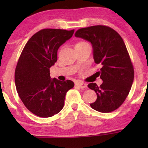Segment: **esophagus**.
Returning a JSON list of instances; mask_svg holds the SVG:
<instances>
[{
    "mask_svg": "<svg viewBox=\"0 0 148 148\" xmlns=\"http://www.w3.org/2000/svg\"><path fill=\"white\" fill-rule=\"evenodd\" d=\"M76 85L82 89H84V88H86V87H87V84L84 83V82H77Z\"/></svg>",
    "mask_w": 148,
    "mask_h": 148,
    "instance_id": "34e87169",
    "label": "esophagus"
}]
</instances>
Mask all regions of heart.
<instances>
[{
	"mask_svg": "<svg viewBox=\"0 0 148 148\" xmlns=\"http://www.w3.org/2000/svg\"><path fill=\"white\" fill-rule=\"evenodd\" d=\"M79 43H85V42H79Z\"/></svg>",
	"mask_w": 148,
	"mask_h": 148,
	"instance_id": "1",
	"label": "heart"
}]
</instances>
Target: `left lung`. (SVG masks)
Instances as JSON below:
<instances>
[{
	"label": "left lung",
	"mask_w": 148,
	"mask_h": 148,
	"mask_svg": "<svg viewBox=\"0 0 148 148\" xmlns=\"http://www.w3.org/2000/svg\"><path fill=\"white\" fill-rule=\"evenodd\" d=\"M75 36L91 42L95 62L101 66L97 72L102 84L88 85L97 96L90 106L102 113L114 111L128 96L134 80L133 66L123 40L115 30L104 25L79 29Z\"/></svg>",
	"instance_id": "1"
}]
</instances>
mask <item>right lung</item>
Wrapping results in <instances>:
<instances>
[{"instance_id":"add662e5","label":"right lung","mask_w":148,"mask_h":148,"mask_svg":"<svg viewBox=\"0 0 148 148\" xmlns=\"http://www.w3.org/2000/svg\"><path fill=\"white\" fill-rule=\"evenodd\" d=\"M74 29H44L34 34L25 46L15 71V83L20 99L32 114L49 117L58 114L65 95L74 86L71 80L50 77L49 69L57 60V50L72 36Z\"/></svg>"}]
</instances>
